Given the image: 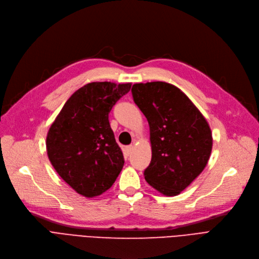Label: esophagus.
Masks as SVG:
<instances>
[{
  "instance_id": "34e87169",
  "label": "esophagus",
  "mask_w": 259,
  "mask_h": 259,
  "mask_svg": "<svg viewBox=\"0 0 259 259\" xmlns=\"http://www.w3.org/2000/svg\"><path fill=\"white\" fill-rule=\"evenodd\" d=\"M133 145H127V146H125V155L126 156H130L131 154H132V152H133Z\"/></svg>"
}]
</instances>
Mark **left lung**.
Wrapping results in <instances>:
<instances>
[{"label": "left lung", "instance_id": "8db88e82", "mask_svg": "<svg viewBox=\"0 0 259 259\" xmlns=\"http://www.w3.org/2000/svg\"><path fill=\"white\" fill-rule=\"evenodd\" d=\"M132 95L150 124L152 160L144 178L163 195H178L208 161L211 128L187 95L169 83H136Z\"/></svg>", "mask_w": 259, "mask_h": 259}]
</instances>
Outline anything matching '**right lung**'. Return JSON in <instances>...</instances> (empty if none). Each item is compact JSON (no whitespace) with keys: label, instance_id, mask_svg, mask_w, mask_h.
Here are the masks:
<instances>
[{"label":"right lung","instance_id":"obj_1","mask_svg":"<svg viewBox=\"0 0 259 259\" xmlns=\"http://www.w3.org/2000/svg\"><path fill=\"white\" fill-rule=\"evenodd\" d=\"M131 83L92 82L73 93L48 131L49 160L68 186L84 197L99 196L124 165L108 114Z\"/></svg>","mask_w":259,"mask_h":259}]
</instances>
